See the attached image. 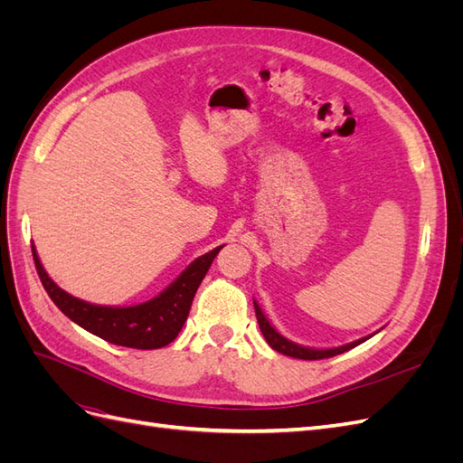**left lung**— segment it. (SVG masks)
Listing matches in <instances>:
<instances>
[{
	"label": "left lung",
	"instance_id": "1",
	"mask_svg": "<svg viewBox=\"0 0 463 463\" xmlns=\"http://www.w3.org/2000/svg\"><path fill=\"white\" fill-rule=\"evenodd\" d=\"M255 313H257V320H259V326H260V332L264 335V340L269 342V345L272 349H276L278 354H284L288 357H296V359H307V361H313V359H326V357H334V355H340L344 352H347V349H352L359 344L365 342L367 338H371V335H367V338H361L357 342H352V344H345V345H340V347H332V349H313V347H303L299 344H293L289 342L288 338H284L282 334L276 332V328L270 325L269 318L264 317V313L260 311V307L257 305L255 301Z\"/></svg>",
	"mask_w": 463,
	"mask_h": 463
}]
</instances>
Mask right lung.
Wrapping results in <instances>:
<instances>
[{
    "label": "right lung",
    "mask_w": 463,
    "mask_h": 463,
    "mask_svg": "<svg viewBox=\"0 0 463 463\" xmlns=\"http://www.w3.org/2000/svg\"><path fill=\"white\" fill-rule=\"evenodd\" d=\"M216 247L210 253L193 260L160 296L133 307H104L77 299L63 291L46 274L36 249L33 245V259L40 282L48 291L50 299L58 309L71 318L80 328L89 330L109 344L135 347V349H158L177 338L184 328L194 293H197L210 264L220 253Z\"/></svg>",
    "instance_id": "obj_1"
}]
</instances>
